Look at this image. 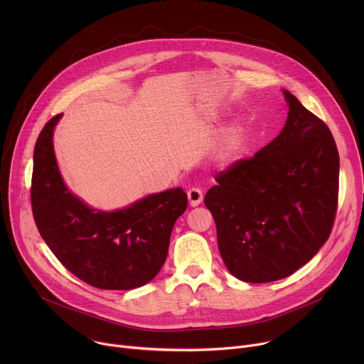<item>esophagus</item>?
Instances as JSON below:
<instances>
[{
  "label": "esophagus",
  "instance_id": "esophagus-1",
  "mask_svg": "<svg viewBox=\"0 0 364 364\" xmlns=\"http://www.w3.org/2000/svg\"><path fill=\"white\" fill-rule=\"evenodd\" d=\"M187 197H188L190 205L196 207V205H198V204L201 203V200H203V193H201L200 188L193 187V188H190V190L187 191Z\"/></svg>",
  "mask_w": 364,
  "mask_h": 364
}]
</instances>
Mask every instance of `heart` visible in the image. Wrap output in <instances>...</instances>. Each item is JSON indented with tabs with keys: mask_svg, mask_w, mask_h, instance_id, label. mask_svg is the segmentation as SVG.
<instances>
[{
	"mask_svg": "<svg viewBox=\"0 0 364 364\" xmlns=\"http://www.w3.org/2000/svg\"><path fill=\"white\" fill-rule=\"evenodd\" d=\"M246 141V129L243 125H233L228 132L223 135L220 145H219V157L222 161L232 163L235 161L240 152L243 151Z\"/></svg>",
	"mask_w": 364,
	"mask_h": 364,
	"instance_id": "heart-1",
	"label": "heart"
}]
</instances>
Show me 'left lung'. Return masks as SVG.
Segmentation results:
<instances>
[{
    "instance_id": "obj_1",
    "label": "left lung",
    "mask_w": 364,
    "mask_h": 364,
    "mask_svg": "<svg viewBox=\"0 0 364 364\" xmlns=\"http://www.w3.org/2000/svg\"><path fill=\"white\" fill-rule=\"evenodd\" d=\"M281 134L216 176L204 204L229 272L265 284L289 277L327 242L338 200L340 159L328 127L288 90Z\"/></svg>"
}]
</instances>
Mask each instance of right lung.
<instances>
[{
	"label": "right lung",
	"mask_w": 364,
	"mask_h": 364,
	"mask_svg": "<svg viewBox=\"0 0 364 364\" xmlns=\"http://www.w3.org/2000/svg\"><path fill=\"white\" fill-rule=\"evenodd\" d=\"M62 114L41 129L34 146L31 207L37 229L62 265L99 289H132L163 268L176 220L187 209L183 188L149 194L121 210L87 205L65 184L53 132Z\"/></svg>",
	"instance_id": "add662e5"
}]
</instances>
